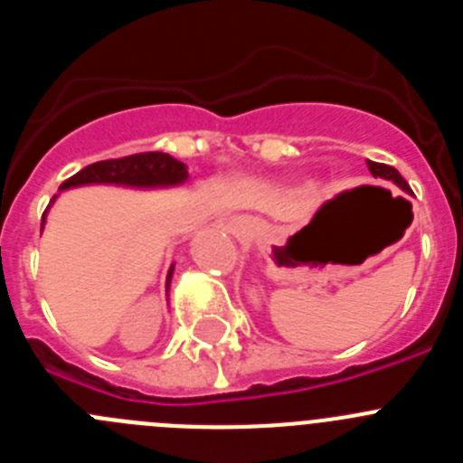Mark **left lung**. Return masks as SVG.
Returning a JSON list of instances; mask_svg holds the SVG:
<instances>
[{
    "instance_id": "obj_1",
    "label": "left lung",
    "mask_w": 463,
    "mask_h": 463,
    "mask_svg": "<svg viewBox=\"0 0 463 463\" xmlns=\"http://www.w3.org/2000/svg\"><path fill=\"white\" fill-rule=\"evenodd\" d=\"M369 165V171L373 174V178H383V181H392L394 185H399L401 190L411 192V187H408V183L401 178L399 171L394 169V166H387V165H380V162H366Z\"/></svg>"
}]
</instances>
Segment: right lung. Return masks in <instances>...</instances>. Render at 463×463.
<instances>
[{
  "label": "right lung",
  "mask_w": 463,
  "mask_h": 463,
  "mask_svg": "<svg viewBox=\"0 0 463 463\" xmlns=\"http://www.w3.org/2000/svg\"><path fill=\"white\" fill-rule=\"evenodd\" d=\"M187 181V166L166 153H138L120 159H104L85 166L79 174L60 185V190L80 185H125V187H174ZM46 222V213L41 220V229ZM171 273L166 276V289H169Z\"/></svg>",
  "instance_id": "add662e5"
}]
</instances>
